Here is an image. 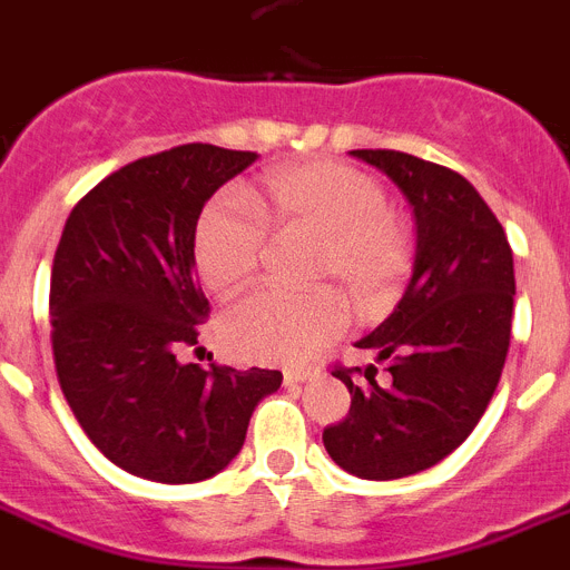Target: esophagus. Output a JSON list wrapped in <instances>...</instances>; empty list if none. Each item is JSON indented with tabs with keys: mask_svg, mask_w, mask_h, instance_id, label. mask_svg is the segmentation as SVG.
I'll list each match as a JSON object with an SVG mask.
<instances>
[{
	"mask_svg": "<svg viewBox=\"0 0 570 570\" xmlns=\"http://www.w3.org/2000/svg\"><path fill=\"white\" fill-rule=\"evenodd\" d=\"M313 379V370H298V367H289L284 370V384L292 387V384H301V381Z\"/></svg>",
	"mask_w": 570,
	"mask_h": 570,
	"instance_id": "1",
	"label": "esophagus"
}]
</instances>
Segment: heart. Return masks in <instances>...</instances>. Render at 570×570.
<instances>
[{
	"label": "heart",
	"instance_id": "heart-1",
	"mask_svg": "<svg viewBox=\"0 0 570 570\" xmlns=\"http://www.w3.org/2000/svg\"><path fill=\"white\" fill-rule=\"evenodd\" d=\"M256 215L235 195H217L195 229L197 275L232 295L255 278L272 237H315L309 284H330L361 318H379L402 298L419 240L404 212L390 206L379 177L338 160H301L261 180ZM344 304L330 289H261L220 318V338L244 361L298 364L344 330Z\"/></svg>",
	"mask_w": 570,
	"mask_h": 570
}]
</instances>
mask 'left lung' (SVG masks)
Returning <instances> with one entry per match:
<instances>
[{
  "mask_svg": "<svg viewBox=\"0 0 570 570\" xmlns=\"http://www.w3.org/2000/svg\"><path fill=\"white\" fill-rule=\"evenodd\" d=\"M413 203L419 255L404 298L361 350L384 375L333 364L353 395L324 430L335 464L361 479H402L450 456L502 379L513 318V252L499 217L459 171L393 148H358Z\"/></svg>",
  "mask_w": 570,
  "mask_h": 570,
  "instance_id": "left-lung-1",
  "label": "left lung"
}]
</instances>
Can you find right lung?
Segmentation results:
<instances>
[{
    "mask_svg": "<svg viewBox=\"0 0 570 570\" xmlns=\"http://www.w3.org/2000/svg\"><path fill=\"white\" fill-rule=\"evenodd\" d=\"M255 151L186 142L117 168L71 209L51 269V346L68 407L117 468L163 484L215 476L244 448L278 370L180 364L209 301L197 284L203 203Z\"/></svg>",
    "mask_w": 570,
    "mask_h": 570,
    "instance_id": "add662e5",
    "label": "right lung"
}]
</instances>
